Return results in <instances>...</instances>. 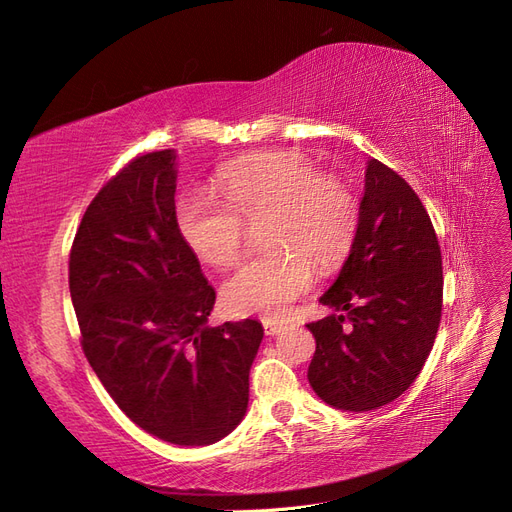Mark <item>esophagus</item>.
Listing matches in <instances>:
<instances>
[{"label":"esophagus","instance_id":"1","mask_svg":"<svg viewBox=\"0 0 512 512\" xmlns=\"http://www.w3.org/2000/svg\"><path fill=\"white\" fill-rule=\"evenodd\" d=\"M264 330H266V334H268V337H276V334H279V332H283L285 328H283V324H279V321H272V319H266V321H264Z\"/></svg>","mask_w":512,"mask_h":512}]
</instances>
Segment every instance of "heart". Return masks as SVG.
I'll use <instances>...</instances> for the list:
<instances>
[{
  "instance_id": "1",
  "label": "heart",
  "mask_w": 512,
  "mask_h": 512,
  "mask_svg": "<svg viewBox=\"0 0 512 512\" xmlns=\"http://www.w3.org/2000/svg\"><path fill=\"white\" fill-rule=\"evenodd\" d=\"M218 199L206 191L180 197L175 218L191 251L214 268L240 257L246 226L261 227L268 251L251 257L221 289L233 315L283 317L315 281L349 255L360 225L354 188L294 152H264L229 165L216 178Z\"/></svg>"
}]
</instances>
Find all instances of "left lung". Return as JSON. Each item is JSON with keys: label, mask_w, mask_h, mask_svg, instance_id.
<instances>
[{"label": "left lung", "mask_w": 512, "mask_h": 512, "mask_svg": "<svg viewBox=\"0 0 512 512\" xmlns=\"http://www.w3.org/2000/svg\"><path fill=\"white\" fill-rule=\"evenodd\" d=\"M442 251L431 218L397 171L371 158L360 225L321 304L343 315L306 324L309 384L337 410L369 412L412 386L442 319Z\"/></svg>", "instance_id": "8db88e82"}]
</instances>
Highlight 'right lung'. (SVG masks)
<instances>
[{
	"label": "right lung",
	"mask_w": 512,
	"mask_h": 512,
	"mask_svg": "<svg viewBox=\"0 0 512 512\" xmlns=\"http://www.w3.org/2000/svg\"><path fill=\"white\" fill-rule=\"evenodd\" d=\"M81 347L137 427L208 446L240 425L264 328L206 326L216 291L175 218V154L135 156L87 206L68 259Z\"/></svg>",
	"instance_id": "add662e5"
}]
</instances>
